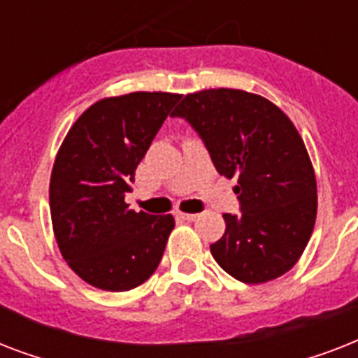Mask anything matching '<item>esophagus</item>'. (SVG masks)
<instances>
[{"label": "esophagus", "instance_id": "obj_1", "mask_svg": "<svg viewBox=\"0 0 358 358\" xmlns=\"http://www.w3.org/2000/svg\"><path fill=\"white\" fill-rule=\"evenodd\" d=\"M178 217L185 219V221H196L199 219V213H185V212H178L176 213Z\"/></svg>", "mask_w": 358, "mask_h": 358}]
</instances>
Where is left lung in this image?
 <instances>
[{
    "mask_svg": "<svg viewBox=\"0 0 358 358\" xmlns=\"http://www.w3.org/2000/svg\"><path fill=\"white\" fill-rule=\"evenodd\" d=\"M173 117L201 135L219 174L238 178L241 215H223L227 230L210 245L215 262L245 284L289 271L317 212L316 174L294 122L267 98L238 89L187 94Z\"/></svg>",
    "mask_w": 358,
    "mask_h": 358,
    "instance_id": "1",
    "label": "left lung"
}]
</instances>
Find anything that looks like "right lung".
<instances>
[{"label":"right lung","mask_w":358,"mask_h":358,"mask_svg":"<svg viewBox=\"0 0 358 358\" xmlns=\"http://www.w3.org/2000/svg\"><path fill=\"white\" fill-rule=\"evenodd\" d=\"M180 98L129 92L98 100L59 148L50 180L53 234L70 269L94 288H137L162 262L174 217L134 212L124 195Z\"/></svg>","instance_id":"right-lung-1"}]
</instances>
